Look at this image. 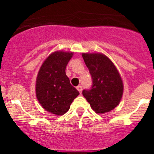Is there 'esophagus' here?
I'll use <instances>...</instances> for the list:
<instances>
[{"label": "esophagus", "mask_w": 154, "mask_h": 154, "mask_svg": "<svg viewBox=\"0 0 154 154\" xmlns=\"http://www.w3.org/2000/svg\"><path fill=\"white\" fill-rule=\"evenodd\" d=\"M76 89L79 92V93H82V85H78V86L76 87Z\"/></svg>", "instance_id": "esophagus-1"}]
</instances>
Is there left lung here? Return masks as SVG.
<instances>
[{
	"label": "left lung",
	"instance_id": "8db88e82",
	"mask_svg": "<svg viewBox=\"0 0 154 154\" xmlns=\"http://www.w3.org/2000/svg\"><path fill=\"white\" fill-rule=\"evenodd\" d=\"M82 58L89 70L92 85L84 89L82 95L97 113H105L119 105L123 96V81L114 64L100 53H82Z\"/></svg>",
	"mask_w": 154,
	"mask_h": 154
}]
</instances>
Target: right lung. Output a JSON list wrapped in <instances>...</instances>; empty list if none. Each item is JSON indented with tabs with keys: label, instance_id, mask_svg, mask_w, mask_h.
Returning a JSON list of instances; mask_svg holds the SVG:
<instances>
[{
	"label": "right lung",
	"instance_id": "1",
	"mask_svg": "<svg viewBox=\"0 0 154 154\" xmlns=\"http://www.w3.org/2000/svg\"><path fill=\"white\" fill-rule=\"evenodd\" d=\"M72 55V52L66 51L52 53L43 62L37 76V99L45 109L55 115L68 112L73 100L79 95L65 74Z\"/></svg>",
	"mask_w": 154,
	"mask_h": 154
}]
</instances>
